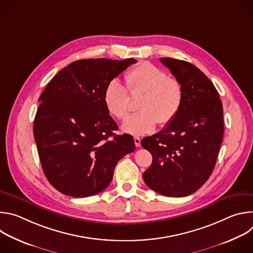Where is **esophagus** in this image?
Instances as JSON below:
<instances>
[{"instance_id":"34e87169","label":"esophagus","mask_w":253,"mask_h":253,"mask_svg":"<svg viewBox=\"0 0 253 253\" xmlns=\"http://www.w3.org/2000/svg\"><path fill=\"white\" fill-rule=\"evenodd\" d=\"M134 142H135V146L136 147H139L141 145V139L140 137H134Z\"/></svg>"}]
</instances>
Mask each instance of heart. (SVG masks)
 Returning <instances> with one entry per match:
<instances>
[{
    "label": "heart",
    "mask_w": 253,
    "mask_h": 253,
    "mask_svg": "<svg viewBox=\"0 0 253 253\" xmlns=\"http://www.w3.org/2000/svg\"><path fill=\"white\" fill-rule=\"evenodd\" d=\"M126 83L131 95L142 94L138 101V113L128 118L122 130L132 135H143L153 131L159 123L170 124L177 116L183 101L182 86L169 78L163 70L150 63H141L126 74ZM104 103L108 112L124 120L131 111L130 96L126 87L117 79L107 84Z\"/></svg>",
    "instance_id": "obj_1"
}]
</instances>
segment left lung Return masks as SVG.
<instances>
[{
  "label": "left lung",
  "instance_id": "obj_1",
  "mask_svg": "<svg viewBox=\"0 0 253 253\" xmlns=\"http://www.w3.org/2000/svg\"><path fill=\"white\" fill-rule=\"evenodd\" d=\"M160 61L181 84L183 101L170 124L142 139L153 157L143 179L159 194L184 197L198 190L214 169L223 138V108L217 90L197 67L172 58Z\"/></svg>",
  "mask_w": 253,
  "mask_h": 253
}]
</instances>
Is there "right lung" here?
<instances>
[{
    "label": "right lung",
    "instance_id": "right-lung-1",
    "mask_svg": "<svg viewBox=\"0 0 253 253\" xmlns=\"http://www.w3.org/2000/svg\"><path fill=\"white\" fill-rule=\"evenodd\" d=\"M137 61L78 60L62 69L39 98L34 138L48 181L72 197L95 195L110 184L118 161L135 151L129 134L116 135L104 91Z\"/></svg>",
    "mask_w": 253,
    "mask_h": 253
}]
</instances>
